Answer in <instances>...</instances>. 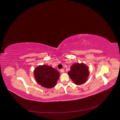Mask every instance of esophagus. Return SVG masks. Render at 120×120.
<instances>
[{"instance_id": "obj_1", "label": "esophagus", "mask_w": 120, "mask_h": 120, "mask_svg": "<svg viewBox=\"0 0 120 120\" xmlns=\"http://www.w3.org/2000/svg\"><path fill=\"white\" fill-rule=\"evenodd\" d=\"M60 71H61V72H64V69H61L60 70Z\"/></svg>"}]
</instances>
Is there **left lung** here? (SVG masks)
Instances as JSON below:
<instances>
[{
  "label": "left lung",
  "instance_id": "1",
  "mask_svg": "<svg viewBox=\"0 0 120 120\" xmlns=\"http://www.w3.org/2000/svg\"><path fill=\"white\" fill-rule=\"evenodd\" d=\"M68 74L70 78L76 85H81L88 79L90 72L88 67L83 63H76L71 67Z\"/></svg>",
  "mask_w": 120,
  "mask_h": 120
}]
</instances>
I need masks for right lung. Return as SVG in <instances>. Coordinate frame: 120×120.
Returning <instances> with one entry per match:
<instances>
[{"instance_id":"right-lung-1","label":"right lung","mask_w":120,"mask_h":120,"mask_svg":"<svg viewBox=\"0 0 120 120\" xmlns=\"http://www.w3.org/2000/svg\"><path fill=\"white\" fill-rule=\"evenodd\" d=\"M59 74V72L56 69L47 65H39L34 71V75L37 83L48 89L56 85Z\"/></svg>"}]
</instances>
